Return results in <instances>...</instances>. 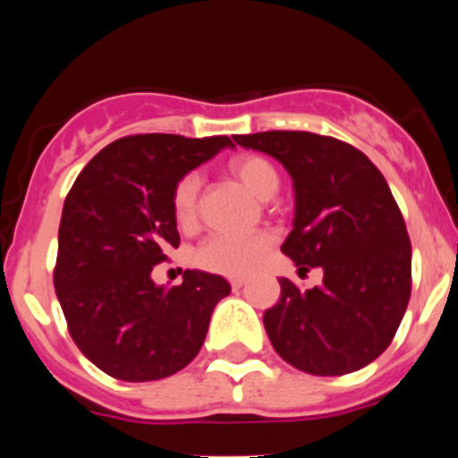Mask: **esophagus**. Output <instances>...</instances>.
<instances>
[{"label": "esophagus", "mask_w": 458, "mask_h": 458, "mask_svg": "<svg viewBox=\"0 0 458 458\" xmlns=\"http://www.w3.org/2000/svg\"><path fill=\"white\" fill-rule=\"evenodd\" d=\"M230 285H233L234 290H239L246 285V279H243V276H234V279H230Z\"/></svg>", "instance_id": "obj_1"}]
</instances>
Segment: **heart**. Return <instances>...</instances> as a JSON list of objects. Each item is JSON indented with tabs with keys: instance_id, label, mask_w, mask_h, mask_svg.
Here are the masks:
<instances>
[{
	"instance_id": "obj_1",
	"label": "heart",
	"mask_w": 458,
	"mask_h": 458,
	"mask_svg": "<svg viewBox=\"0 0 458 458\" xmlns=\"http://www.w3.org/2000/svg\"><path fill=\"white\" fill-rule=\"evenodd\" d=\"M230 174L259 199H270L279 188L281 177L267 157L239 155L230 159ZM199 191L201 182L197 174H183L170 192V212L179 230L188 233L199 224ZM272 248L267 233L255 234H212L195 250V263L201 270L225 276H243L257 270Z\"/></svg>"
}]
</instances>
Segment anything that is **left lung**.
<instances>
[{
    "instance_id": "8db88e82",
    "label": "left lung",
    "mask_w": 458,
    "mask_h": 458,
    "mask_svg": "<svg viewBox=\"0 0 458 458\" xmlns=\"http://www.w3.org/2000/svg\"><path fill=\"white\" fill-rule=\"evenodd\" d=\"M284 164L294 182V228L281 252L323 284L299 290L281 276L266 310L272 348L297 370L339 377L392 344L412 293V246L377 165L350 143L303 131L234 135Z\"/></svg>"
}]
</instances>
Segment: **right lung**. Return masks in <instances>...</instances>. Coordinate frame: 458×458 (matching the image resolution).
Returning <instances> with one entry per match:
<instances>
[{
	"mask_svg": "<svg viewBox=\"0 0 458 458\" xmlns=\"http://www.w3.org/2000/svg\"><path fill=\"white\" fill-rule=\"evenodd\" d=\"M230 137L131 135L97 152L72 183L59 224L55 293L88 361L122 381H157L186 368L230 284L201 270L155 285L150 272L179 246L174 183Z\"/></svg>",
	"mask_w": 458,
	"mask_h": 458,
	"instance_id": "add662e5",
	"label": "right lung"
}]
</instances>
